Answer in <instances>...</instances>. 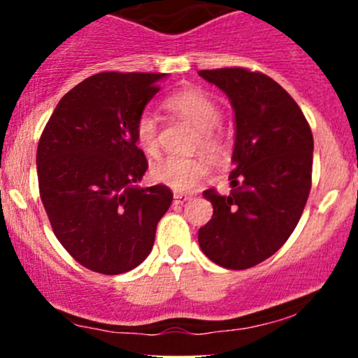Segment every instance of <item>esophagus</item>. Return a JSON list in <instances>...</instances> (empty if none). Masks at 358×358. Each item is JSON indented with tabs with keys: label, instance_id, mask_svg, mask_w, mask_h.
<instances>
[{
	"label": "esophagus",
	"instance_id": "esophagus-1",
	"mask_svg": "<svg viewBox=\"0 0 358 358\" xmlns=\"http://www.w3.org/2000/svg\"><path fill=\"white\" fill-rule=\"evenodd\" d=\"M173 199H175V204H183V202L190 199V194H185V192H175V194H173Z\"/></svg>",
	"mask_w": 358,
	"mask_h": 358
}]
</instances>
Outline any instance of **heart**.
I'll return each mask as SVG.
<instances>
[{
  "mask_svg": "<svg viewBox=\"0 0 358 358\" xmlns=\"http://www.w3.org/2000/svg\"><path fill=\"white\" fill-rule=\"evenodd\" d=\"M164 107L171 114L185 119L197 128L196 147L204 152L218 156L225 147L223 135L216 124L220 122V106L215 99L199 88H183L164 100ZM135 142L147 156H156L159 150L157 122L150 114L143 112L135 122ZM209 168L197 157H166L150 168L154 182L178 192H189L208 175Z\"/></svg>",
  "mask_w": 358,
  "mask_h": 358,
  "instance_id": "b5f03b06",
  "label": "heart"
}]
</instances>
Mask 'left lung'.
Segmentation results:
<instances>
[{"instance_id": "1", "label": "left lung", "mask_w": 358, "mask_h": 358, "mask_svg": "<svg viewBox=\"0 0 358 358\" xmlns=\"http://www.w3.org/2000/svg\"><path fill=\"white\" fill-rule=\"evenodd\" d=\"M236 112V147L229 196L208 189L213 216L199 229V246L216 265L244 270L279 251L298 225L312 189L313 136L298 103L258 71H199Z\"/></svg>"}]
</instances>
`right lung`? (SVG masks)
<instances>
[{
  "label": "right lung",
  "instance_id": "obj_1",
  "mask_svg": "<svg viewBox=\"0 0 358 358\" xmlns=\"http://www.w3.org/2000/svg\"><path fill=\"white\" fill-rule=\"evenodd\" d=\"M159 72H99L62 96L38 143L39 196L53 234L78 263L117 275L149 256L171 206L166 185L136 182L149 162L135 122L159 92Z\"/></svg>",
  "mask_w": 358,
  "mask_h": 358
}]
</instances>
